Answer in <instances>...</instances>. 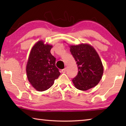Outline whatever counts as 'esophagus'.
<instances>
[{
  "label": "esophagus",
  "mask_w": 126,
  "mask_h": 126,
  "mask_svg": "<svg viewBox=\"0 0 126 126\" xmlns=\"http://www.w3.org/2000/svg\"><path fill=\"white\" fill-rule=\"evenodd\" d=\"M66 69H67V68H64V69H63L62 70V73H65V72H66Z\"/></svg>",
  "instance_id": "1"
}]
</instances>
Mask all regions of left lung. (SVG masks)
<instances>
[{
    "mask_svg": "<svg viewBox=\"0 0 126 126\" xmlns=\"http://www.w3.org/2000/svg\"><path fill=\"white\" fill-rule=\"evenodd\" d=\"M70 51L78 69L72 79L76 88L87 91L97 86L103 75V67L96 50L89 44H80L70 46Z\"/></svg>",
    "mask_w": 126,
    "mask_h": 126,
    "instance_id": "obj_1",
    "label": "left lung"
}]
</instances>
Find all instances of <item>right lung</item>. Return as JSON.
<instances>
[{
    "label": "right lung",
    "mask_w": 126,
    "mask_h": 126,
    "mask_svg": "<svg viewBox=\"0 0 126 126\" xmlns=\"http://www.w3.org/2000/svg\"><path fill=\"white\" fill-rule=\"evenodd\" d=\"M52 45L38 41L30 53L26 71L30 83L38 91H46L52 87L61 73L55 66V59L50 53Z\"/></svg>",
    "instance_id": "obj_1"
}]
</instances>
